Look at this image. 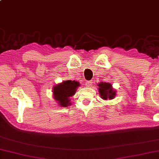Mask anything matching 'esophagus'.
<instances>
[{
    "label": "esophagus",
    "mask_w": 159,
    "mask_h": 159,
    "mask_svg": "<svg viewBox=\"0 0 159 159\" xmlns=\"http://www.w3.org/2000/svg\"><path fill=\"white\" fill-rule=\"evenodd\" d=\"M91 84H92V80H88V81L86 82V86L87 87H90L91 86Z\"/></svg>",
    "instance_id": "obj_1"
}]
</instances>
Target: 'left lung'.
<instances>
[{
	"label": "left lung",
	"mask_w": 159,
	"mask_h": 159,
	"mask_svg": "<svg viewBox=\"0 0 159 159\" xmlns=\"http://www.w3.org/2000/svg\"><path fill=\"white\" fill-rule=\"evenodd\" d=\"M98 86H99V93L103 99H112L116 96V91L112 89V86L108 83L101 82Z\"/></svg>",
	"instance_id": "1"
}]
</instances>
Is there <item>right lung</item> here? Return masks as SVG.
<instances>
[{"label":"right lung","instance_id":"right-lung-1","mask_svg":"<svg viewBox=\"0 0 159 159\" xmlns=\"http://www.w3.org/2000/svg\"><path fill=\"white\" fill-rule=\"evenodd\" d=\"M79 84L75 80H66L53 88V97L61 107L70 105V97L74 95Z\"/></svg>","mask_w":159,"mask_h":159}]
</instances>
